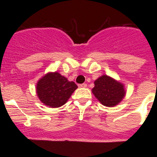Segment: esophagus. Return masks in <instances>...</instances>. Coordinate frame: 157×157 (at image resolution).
<instances>
[{
	"label": "esophagus",
	"mask_w": 157,
	"mask_h": 157,
	"mask_svg": "<svg viewBox=\"0 0 157 157\" xmlns=\"http://www.w3.org/2000/svg\"><path fill=\"white\" fill-rule=\"evenodd\" d=\"M79 87H87V83H81V84H79Z\"/></svg>",
	"instance_id": "34e87169"
}]
</instances>
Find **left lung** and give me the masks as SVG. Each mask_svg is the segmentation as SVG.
<instances>
[{
    "label": "left lung",
    "instance_id": "8db88e82",
    "mask_svg": "<svg viewBox=\"0 0 157 157\" xmlns=\"http://www.w3.org/2000/svg\"><path fill=\"white\" fill-rule=\"evenodd\" d=\"M92 92L102 105L108 107L118 105L125 94L121 83L106 75L101 76L95 80Z\"/></svg>",
    "mask_w": 157,
    "mask_h": 157
}]
</instances>
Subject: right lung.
<instances>
[{
  "instance_id": "right-lung-1",
  "label": "right lung",
  "mask_w": 157,
  "mask_h": 157,
  "mask_svg": "<svg viewBox=\"0 0 157 157\" xmlns=\"http://www.w3.org/2000/svg\"><path fill=\"white\" fill-rule=\"evenodd\" d=\"M77 88L74 82L69 81L65 77L55 72L49 73L40 79L36 90L42 103L52 108H59L67 101Z\"/></svg>"
}]
</instances>
